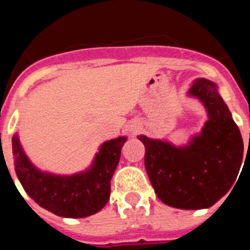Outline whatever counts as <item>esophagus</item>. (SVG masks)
<instances>
[{"instance_id": "34e87169", "label": "esophagus", "mask_w": 250, "mask_h": 250, "mask_svg": "<svg viewBox=\"0 0 250 250\" xmlns=\"http://www.w3.org/2000/svg\"><path fill=\"white\" fill-rule=\"evenodd\" d=\"M129 129H130V132H131L132 135H136V134H139V132L141 131V129H143V127H141L140 123H132L131 125L129 126Z\"/></svg>"}]
</instances>
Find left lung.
<instances>
[{"label":"left lung","instance_id":"8db88e82","mask_svg":"<svg viewBox=\"0 0 250 250\" xmlns=\"http://www.w3.org/2000/svg\"><path fill=\"white\" fill-rule=\"evenodd\" d=\"M188 95L204 105L208 120L187 145L145 135L138 139L145 146V169L159 199L178 209H205L237 182L244 145L216 83L196 79Z\"/></svg>","mask_w":250,"mask_h":250}]
</instances>
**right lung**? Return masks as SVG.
<instances>
[{
  "label": "right lung",
  "instance_id": "1",
  "mask_svg": "<svg viewBox=\"0 0 250 250\" xmlns=\"http://www.w3.org/2000/svg\"><path fill=\"white\" fill-rule=\"evenodd\" d=\"M126 140V136H119L105 141L89 169L72 175H57L31 163L16 132L12 136L16 175L28 196L41 208L63 218H86L100 211L109 202L110 182Z\"/></svg>",
  "mask_w": 250,
  "mask_h": 250
}]
</instances>
